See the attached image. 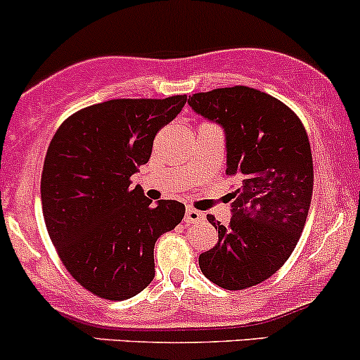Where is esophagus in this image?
Segmentation results:
<instances>
[{
    "instance_id": "34e87169",
    "label": "esophagus",
    "mask_w": 360,
    "mask_h": 360,
    "mask_svg": "<svg viewBox=\"0 0 360 360\" xmlns=\"http://www.w3.org/2000/svg\"><path fill=\"white\" fill-rule=\"evenodd\" d=\"M206 220V217H205V213H202V211H199V210H194V207H187V210H185V218H184V221L187 225H192V224H199V221H205Z\"/></svg>"
}]
</instances>
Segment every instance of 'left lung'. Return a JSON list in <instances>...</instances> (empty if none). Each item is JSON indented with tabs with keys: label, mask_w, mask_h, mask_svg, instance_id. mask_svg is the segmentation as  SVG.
<instances>
[{
	"label": "left lung",
	"mask_w": 360,
	"mask_h": 360,
	"mask_svg": "<svg viewBox=\"0 0 360 360\" xmlns=\"http://www.w3.org/2000/svg\"><path fill=\"white\" fill-rule=\"evenodd\" d=\"M188 105L221 124L232 192L231 224L214 217L218 243L199 255V266L224 290H246L269 279L296 248L314 191L309 135L288 105L250 86L217 88L188 97Z\"/></svg>",
	"instance_id": "obj_1"
}]
</instances>
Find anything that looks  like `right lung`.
<instances>
[{"label": "right lung", "mask_w": 360, "mask_h": 360, "mask_svg": "<svg viewBox=\"0 0 360 360\" xmlns=\"http://www.w3.org/2000/svg\"><path fill=\"white\" fill-rule=\"evenodd\" d=\"M187 102L117 98L69 116L51 139L41 173L48 234L70 276L105 300H128L154 279V244L185 206L153 205L131 175L149 161L155 133Z\"/></svg>", "instance_id": "add662e5"}]
</instances>
